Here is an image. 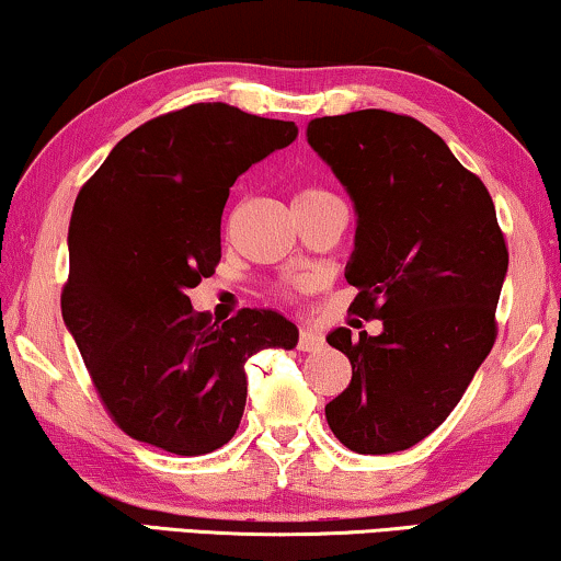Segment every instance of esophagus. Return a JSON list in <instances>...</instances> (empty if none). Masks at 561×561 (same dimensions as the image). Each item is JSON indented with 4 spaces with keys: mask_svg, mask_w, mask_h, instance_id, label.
<instances>
[{
    "mask_svg": "<svg viewBox=\"0 0 561 561\" xmlns=\"http://www.w3.org/2000/svg\"><path fill=\"white\" fill-rule=\"evenodd\" d=\"M297 348L299 351H320L322 348V335L318 333V330H312V328H305V330H299V341H297Z\"/></svg>",
    "mask_w": 561,
    "mask_h": 561,
    "instance_id": "1",
    "label": "esophagus"
}]
</instances>
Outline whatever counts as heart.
<instances>
[{
    "label": "heart",
    "instance_id": "b5f03b06",
    "mask_svg": "<svg viewBox=\"0 0 561 561\" xmlns=\"http://www.w3.org/2000/svg\"><path fill=\"white\" fill-rule=\"evenodd\" d=\"M328 193H322V191H302L297 195V203H302V201H314V198H325Z\"/></svg>",
    "mask_w": 561,
    "mask_h": 561
}]
</instances>
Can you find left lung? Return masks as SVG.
<instances>
[{"label":"left lung","mask_w":561,"mask_h":561,"mask_svg":"<svg viewBox=\"0 0 561 561\" xmlns=\"http://www.w3.org/2000/svg\"><path fill=\"white\" fill-rule=\"evenodd\" d=\"M307 141L358 213L351 312L383 322L381 335H328L353 366L328 424L358 455L401 453L447 420L493 348L506 239L480 178L412 116H322Z\"/></svg>","instance_id":"left-lung-1"}]
</instances>
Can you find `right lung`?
Wrapping results in <instances>:
<instances>
[{"label": "right lung", "mask_w": 561, "mask_h": 561, "mask_svg": "<svg viewBox=\"0 0 561 561\" xmlns=\"http://www.w3.org/2000/svg\"><path fill=\"white\" fill-rule=\"evenodd\" d=\"M297 139L295 122L193 104L141 124L78 193L62 320L126 435L185 457L224 447L247 407V360L291 351L295 322L195 312L187 291L220 262L236 178Z\"/></svg>", "instance_id": "obj_1"}]
</instances>
